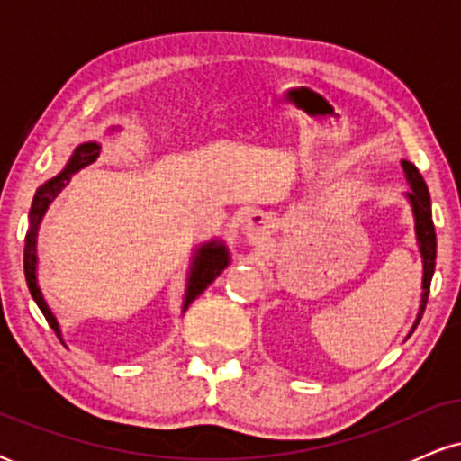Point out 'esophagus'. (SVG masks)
I'll return each mask as SVG.
<instances>
[{
	"instance_id": "esophagus-1",
	"label": "esophagus",
	"mask_w": 461,
	"mask_h": 461,
	"mask_svg": "<svg viewBox=\"0 0 461 461\" xmlns=\"http://www.w3.org/2000/svg\"><path fill=\"white\" fill-rule=\"evenodd\" d=\"M267 214L253 210V212L245 214V219H242V230H245L249 240L258 242L264 236V231H267Z\"/></svg>"
}]
</instances>
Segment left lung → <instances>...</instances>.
I'll use <instances>...</instances> for the list:
<instances>
[{
    "label": "left lung",
    "mask_w": 461,
    "mask_h": 461,
    "mask_svg": "<svg viewBox=\"0 0 461 461\" xmlns=\"http://www.w3.org/2000/svg\"><path fill=\"white\" fill-rule=\"evenodd\" d=\"M401 164H403L407 182H410V186H411V193H407V197H410L411 210H414L416 236H418V245H420V253H422V267H425V277H422L420 312H418V319H416V325H418L422 319V312H425V308H427V297H429L433 268H436V227H433L431 199H429V190H427L425 179H422L420 173H418V168L411 162H401ZM416 325H414V330H416Z\"/></svg>",
    "instance_id": "8db88e82"
}]
</instances>
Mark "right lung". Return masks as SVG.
Masks as SVG:
<instances>
[{
    "label": "right lung",
    "mask_w": 461,
    "mask_h": 461,
    "mask_svg": "<svg viewBox=\"0 0 461 461\" xmlns=\"http://www.w3.org/2000/svg\"><path fill=\"white\" fill-rule=\"evenodd\" d=\"M99 149H102V147H99L97 142H84V145H79L76 153H73L71 160H68L65 171H62L60 176H56L54 179H50V182L43 184V186L36 190V197H34V201H32V208H30V231H28V236H25V249H23L25 282H28L32 299L36 301V305H39L41 312H43V316L47 319V322H50L51 330L56 331L58 338H60L58 322L54 319V314L50 312V308H47L43 294H41V288L36 285V253H34L36 251L34 249L36 234H39L41 221H43L47 208H50L51 201L56 199V194L67 186L73 173L79 171L82 167H86V164H91L95 158L99 156ZM227 262H230V256H227V249L223 245H214L212 242V245H205L203 249H201L197 262H194L193 273H190L184 310L188 308V303H193V299H197L199 294L214 282V277L216 275H221V271L227 267Z\"/></svg>",
    "instance_id": "add662e5"
}]
</instances>
